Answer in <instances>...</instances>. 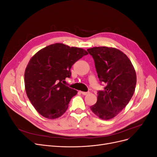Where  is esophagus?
I'll return each instance as SVG.
<instances>
[{
    "instance_id": "34e87169",
    "label": "esophagus",
    "mask_w": 157,
    "mask_h": 157,
    "mask_svg": "<svg viewBox=\"0 0 157 157\" xmlns=\"http://www.w3.org/2000/svg\"><path fill=\"white\" fill-rule=\"evenodd\" d=\"M80 93H81L82 95H84V96H86V95L89 94V92H80Z\"/></svg>"
}]
</instances>
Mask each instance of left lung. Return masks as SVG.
Instances as JSON below:
<instances>
[{"label":"left lung","instance_id":"8db88e82","mask_svg":"<svg viewBox=\"0 0 157 157\" xmlns=\"http://www.w3.org/2000/svg\"><path fill=\"white\" fill-rule=\"evenodd\" d=\"M92 56L99 81L106 86L98 92L92 111L103 120L116 117L130 101L135 92L136 73L131 61L115 48L94 47L87 50Z\"/></svg>","mask_w":157,"mask_h":157}]
</instances>
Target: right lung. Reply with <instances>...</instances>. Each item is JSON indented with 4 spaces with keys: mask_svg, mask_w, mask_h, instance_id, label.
Wrapping results in <instances>:
<instances>
[{
    "mask_svg": "<svg viewBox=\"0 0 157 157\" xmlns=\"http://www.w3.org/2000/svg\"><path fill=\"white\" fill-rule=\"evenodd\" d=\"M88 52L62 43L50 44L33 56L25 71L27 96L40 115L56 119L67 111L77 91L64 85L72 65Z\"/></svg>",
    "mask_w": 157,
    "mask_h": 157,
    "instance_id": "right-lung-1",
    "label": "right lung"
}]
</instances>
